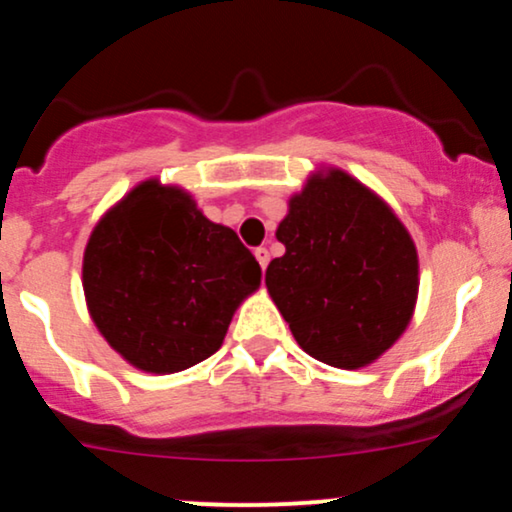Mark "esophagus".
Here are the masks:
<instances>
[{
    "instance_id": "34e87169",
    "label": "esophagus",
    "mask_w": 512,
    "mask_h": 512,
    "mask_svg": "<svg viewBox=\"0 0 512 512\" xmlns=\"http://www.w3.org/2000/svg\"><path fill=\"white\" fill-rule=\"evenodd\" d=\"M255 257H257V262H260V267L267 269V264H269V250H267V248H257V250H255Z\"/></svg>"
}]
</instances>
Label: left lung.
<instances>
[{"label":"left lung","instance_id":"left-lung-1","mask_svg":"<svg viewBox=\"0 0 512 512\" xmlns=\"http://www.w3.org/2000/svg\"><path fill=\"white\" fill-rule=\"evenodd\" d=\"M286 252L267 291L308 356L370 366L402 337L419 298V255L390 204L342 168L310 175L276 228Z\"/></svg>","mask_w":512,"mask_h":512}]
</instances>
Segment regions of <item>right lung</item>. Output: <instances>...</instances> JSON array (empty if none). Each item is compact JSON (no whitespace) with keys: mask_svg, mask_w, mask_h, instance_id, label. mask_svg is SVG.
Returning a JSON list of instances; mask_svg holds the SVG:
<instances>
[{"mask_svg":"<svg viewBox=\"0 0 512 512\" xmlns=\"http://www.w3.org/2000/svg\"><path fill=\"white\" fill-rule=\"evenodd\" d=\"M262 269L187 190L139 182L91 231L81 284L103 339L129 366L170 375L221 349Z\"/></svg>","mask_w":512,"mask_h":512,"instance_id":"obj_1","label":"right lung"}]
</instances>
